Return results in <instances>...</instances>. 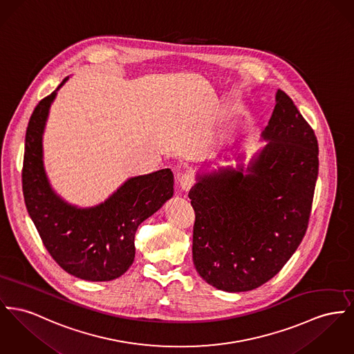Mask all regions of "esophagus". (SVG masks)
Wrapping results in <instances>:
<instances>
[{"label":"esophagus","instance_id":"34e87169","mask_svg":"<svg viewBox=\"0 0 354 354\" xmlns=\"http://www.w3.org/2000/svg\"><path fill=\"white\" fill-rule=\"evenodd\" d=\"M178 181H180V187H181L183 190H185V192H188L189 189L192 188L193 184H194V178H193L192 173H189V171L183 173V174L180 176Z\"/></svg>","mask_w":354,"mask_h":354}]
</instances>
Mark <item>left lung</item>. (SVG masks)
<instances>
[{
	"instance_id": "8db88e82",
	"label": "left lung",
	"mask_w": 354,
	"mask_h": 354,
	"mask_svg": "<svg viewBox=\"0 0 354 354\" xmlns=\"http://www.w3.org/2000/svg\"><path fill=\"white\" fill-rule=\"evenodd\" d=\"M261 138L268 143L245 170L240 164L197 174L189 190L194 267L228 292L254 290L275 277L301 244L311 212L318 141L282 90Z\"/></svg>"
}]
</instances>
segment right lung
<instances>
[{"label": "right lung", "mask_w": 354, "mask_h": 354, "mask_svg": "<svg viewBox=\"0 0 354 354\" xmlns=\"http://www.w3.org/2000/svg\"><path fill=\"white\" fill-rule=\"evenodd\" d=\"M67 80L39 102L29 119L23 165L25 205L48 252L64 271L90 282L113 281L134 261L138 225L173 196V173L162 169L131 177L91 208H77L57 196L44 169L43 134L49 107Z\"/></svg>", "instance_id": "obj_1"}]
</instances>
